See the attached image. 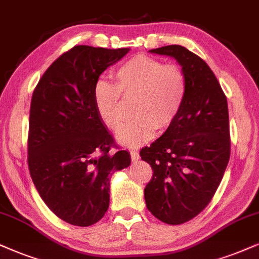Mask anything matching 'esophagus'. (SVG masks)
I'll return each mask as SVG.
<instances>
[{"label": "esophagus", "mask_w": 259, "mask_h": 259, "mask_svg": "<svg viewBox=\"0 0 259 259\" xmlns=\"http://www.w3.org/2000/svg\"><path fill=\"white\" fill-rule=\"evenodd\" d=\"M130 156H132L133 161H136L137 159H140V154L137 150H130Z\"/></svg>", "instance_id": "34e87169"}]
</instances>
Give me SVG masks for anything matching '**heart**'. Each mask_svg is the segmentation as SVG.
<instances>
[{"label":"heart","instance_id":"1","mask_svg":"<svg viewBox=\"0 0 259 259\" xmlns=\"http://www.w3.org/2000/svg\"><path fill=\"white\" fill-rule=\"evenodd\" d=\"M114 83L99 80L93 90L94 106L112 132L122 126V96L135 97L133 116L118 133L125 146H139L154 135L156 127L167 129L181 112L188 93L184 70L177 64H165L158 58L137 55L120 64L113 73Z\"/></svg>","mask_w":259,"mask_h":259}]
</instances>
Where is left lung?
Here are the masks:
<instances>
[{"label":"left lung","instance_id":"1","mask_svg":"<svg viewBox=\"0 0 259 259\" xmlns=\"http://www.w3.org/2000/svg\"><path fill=\"white\" fill-rule=\"evenodd\" d=\"M150 52L175 57L188 80V93L177 119L140 152L153 169L145 188L147 208L165 224L181 225L210 203L227 167V98L209 65L186 48L167 45Z\"/></svg>","mask_w":259,"mask_h":259}]
</instances>
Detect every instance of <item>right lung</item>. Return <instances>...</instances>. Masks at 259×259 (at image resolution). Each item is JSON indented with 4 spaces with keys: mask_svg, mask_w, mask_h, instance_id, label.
<instances>
[{
    "mask_svg": "<svg viewBox=\"0 0 259 259\" xmlns=\"http://www.w3.org/2000/svg\"><path fill=\"white\" fill-rule=\"evenodd\" d=\"M129 51L76 45L42 74L29 109L27 162L42 201L56 217L94 225L110 204V177L130 165L94 106L100 74Z\"/></svg>",
    "mask_w": 259,
    "mask_h": 259,
    "instance_id": "add662e5",
    "label": "right lung"
}]
</instances>
